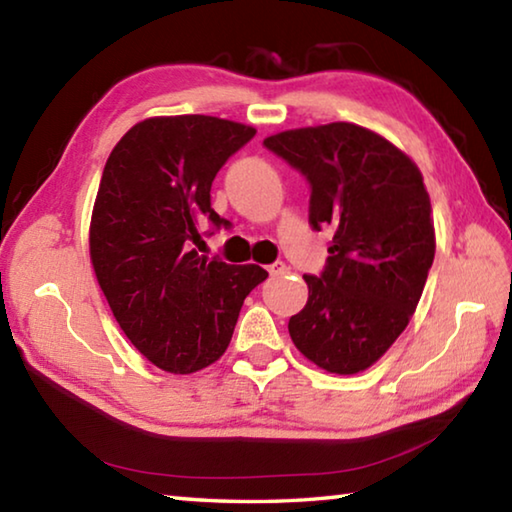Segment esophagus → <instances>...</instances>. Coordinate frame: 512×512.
<instances>
[{
    "label": "esophagus",
    "instance_id": "esophagus-1",
    "mask_svg": "<svg viewBox=\"0 0 512 512\" xmlns=\"http://www.w3.org/2000/svg\"><path fill=\"white\" fill-rule=\"evenodd\" d=\"M266 271H268V273H271V275H282V273H287V271H289V268H287V264H284V262H275V264H271V266H268V268H266Z\"/></svg>",
    "mask_w": 512,
    "mask_h": 512
}]
</instances>
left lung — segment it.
Wrapping results in <instances>:
<instances>
[{
	"mask_svg": "<svg viewBox=\"0 0 512 512\" xmlns=\"http://www.w3.org/2000/svg\"><path fill=\"white\" fill-rule=\"evenodd\" d=\"M264 146L309 180L311 228L332 232L325 271L305 275L309 298L289 320L291 341L318 368L357 375L409 325L436 255L422 173L350 121L275 133Z\"/></svg>",
	"mask_w": 512,
	"mask_h": 512,
	"instance_id": "left-lung-1",
	"label": "left lung"
}]
</instances>
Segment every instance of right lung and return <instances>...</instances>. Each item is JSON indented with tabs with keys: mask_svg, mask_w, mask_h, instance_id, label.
Returning a JSON list of instances; mask_svg holds the SVG:
<instances>
[{
	"mask_svg": "<svg viewBox=\"0 0 512 512\" xmlns=\"http://www.w3.org/2000/svg\"><path fill=\"white\" fill-rule=\"evenodd\" d=\"M239 121L176 115L135 124L112 149L90 221V259L119 327L153 366L189 375L221 359L241 305L268 273L198 255L219 169L253 140Z\"/></svg>",
	"mask_w": 512,
	"mask_h": 512,
	"instance_id": "right-lung-1",
	"label": "right lung"
}]
</instances>
